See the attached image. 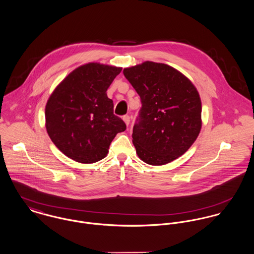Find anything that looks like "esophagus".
Listing matches in <instances>:
<instances>
[{"instance_id":"1","label":"esophagus","mask_w":254,"mask_h":254,"mask_svg":"<svg viewBox=\"0 0 254 254\" xmlns=\"http://www.w3.org/2000/svg\"><path fill=\"white\" fill-rule=\"evenodd\" d=\"M123 120H124V122L126 123V125H127V126H128V125H129V122H130V118H129V116H128V115H126V116H124V117H123Z\"/></svg>"}]
</instances>
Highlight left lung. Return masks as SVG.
<instances>
[{
    "label": "left lung",
    "instance_id": "1",
    "mask_svg": "<svg viewBox=\"0 0 254 254\" xmlns=\"http://www.w3.org/2000/svg\"><path fill=\"white\" fill-rule=\"evenodd\" d=\"M124 75L142 103L132 131L137 156L151 166H163L182 156L201 128L196 86L173 67L153 61L125 68Z\"/></svg>",
    "mask_w": 254,
    "mask_h": 254
}]
</instances>
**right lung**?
Returning a JSON list of instances; mask_svg holds the SVG:
<instances>
[{
  "mask_svg": "<svg viewBox=\"0 0 254 254\" xmlns=\"http://www.w3.org/2000/svg\"><path fill=\"white\" fill-rule=\"evenodd\" d=\"M121 71V67L90 62L72 71L51 94L46 128L68 158L81 164L96 163L107 156L117 133L126 130L106 93Z\"/></svg>",
  "mask_w": 254,
  "mask_h": 254,
  "instance_id": "obj_1",
  "label": "right lung"
}]
</instances>
